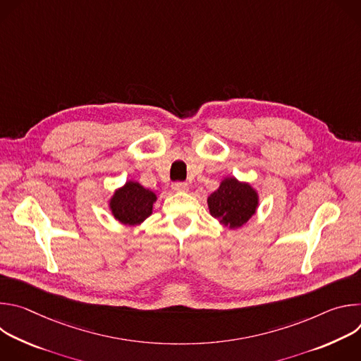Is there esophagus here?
<instances>
[{"mask_svg":"<svg viewBox=\"0 0 361 361\" xmlns=\"http://www.w3.org/2000/svg\"><path fill=\"white\" fill-rule=\"evenodd\" d=\"M173 191L185 192V191H188V184L187 183H174L173 184Z\"/></svg>","mask_w":361,"mask_h":361,"instance_id":"1","label":"esophagus"}]
</instances>
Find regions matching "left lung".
Returning a JSON list of instances; mask_svg holds the SVG:
<instances>
[{
  "label": "left lung",
  "instance_id": "left-lung-1",
  "mask_svg": "<svg viewBox=\"0 0 361 361\" xmlns=\"http://www.w3.org/2000/svg\"><path fill=\"white\" fill-rule=\"evenodd\" d=\"M209 212L223 227L235 230L247 224L260 204V195L250 183L224 177L209 198Z\"/></svg>",
  "mask_w": 361,
  "mask_h": 361
}]
</instances>
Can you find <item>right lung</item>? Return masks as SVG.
Instances as JSON below:
<instances>
[{"instance_id": "right-lung-1", "label": "right lung", "mask_w": 361, "mask_h": 361, "mask_svg": "<svg viewBox=\"0 0 361 361\" xmlns=\"http://www.w3.org/2000/svg\"><path fill=\"white\" fill-rule=\"evenodd\" d=\"M156 201V192L142 187L138 181L128 180L110 197L109 210L118 223L134 227L142 224L152 214Z\"/></svg>"}]
</instances>
